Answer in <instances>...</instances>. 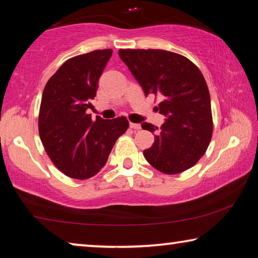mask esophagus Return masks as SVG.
Here are the masks:
<instances>
[{"mask_svg":"<svg viewBox=\"0 0 258 258\" xmlns=\"http://www.w3.org/2000/svg\"><path fill=\"white\" fill-rule=\"evenodd\" d=\"M130 127L131 128H133V130H141V125H140V124H134V123H131L130 124Z\"/></svg>","mask_w":258,"mask_h":258,"instance_id":"1","label":"esophagus"}]
</instances>
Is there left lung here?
I'll return each mask as SVG.
<instances>
[{"label":"left lung","instance_id":"obj_1","mask_svg":"<svg viewBox=\"0 0 258 258\" xmlns=\"http://www.w3.org/2000/svg\"><path fill=\"white\" fill-rule=\"evenodd\" d=\"M146 95L159 94V112L165 116L160 131L143 123L155 134L151 148L143 151L148 163L165 174L192 167L206 152L213 133L211 97L199 69L185 56L164 50H119Z\"/></svg>","mask_w":258,"mask_h":258}]
</instances>
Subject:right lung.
<instances>
[{"instance_id":"1","label":"right lung","mask_w":258,"mask_h":258,"mask_svg":"<svg viewBox=\"0 0 258 258\" xmlns=\"http://www.w3.org/2000/svg\"><path fill=\"white\" fill-rule=\"evenodd\" d=\"M112 50H97L67 60L46 83L38 116L41 141L53 164L76 180L94 176L116 140L128 128L125 117L93 120L86 110Z\"/></svg>"}]
</instances>
